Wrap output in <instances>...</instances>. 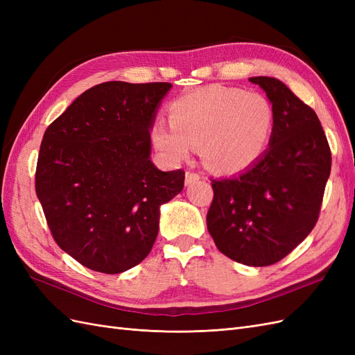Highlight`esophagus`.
Wrapping results in <instances>:
<instances>
[{
	"mask_svg": "<svg viewBox=\"0 0 355 355\" xmlns=\"http://www.w3.org/2000/svg\"><path fill=\"white\" fill-rule=\"evenodd\" d=\"M198 180H200V175L192 173V171H187V175H185V185L187 187L196 184V182H198Z\"/></svg>",
	"mask_w": 355,
	"mask_h": 355,
	"instance_id": "1",
	"label": "esophagus"
}]
</instances>
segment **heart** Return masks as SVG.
<instances>
[{
	"instance_id": "b5f03b06",
	"label": "heart",
	"mask_w": 355,
	"mask_h": 355,
	"mask_svg": "<svg viewBox=\"0 0 355 355\" xmlns=\"http://www.w3.org/2000/svg\"><path fill=\"white\" fill-rule=\"evenodd\" d=\"M168 123L151 128L154 146L178 163L200 146L204 163L219 173H239L259 159L270 144L274 110L265 96L225 85L180 96L168 106Z\"/></svg>"
}]
</instances>
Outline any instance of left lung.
<instances>
[{"instance_id": "8db88e82", "label": "left lung", "mask_w": 355, "mask_h": 355, "mask_svg": "<svg viewBox=\"0 0 355 355\" xmlns=\"http://www.w3.org/2000/svg\"><path fill=\"white\" fill-rule=\"evenodd\" d=\"M274 110L266 153L241 173L213 179L207 230L218 249L249 266L282 261L318 220L331 154L313 108L284 83L253 77Z\"/></svg>"}]
</instances>
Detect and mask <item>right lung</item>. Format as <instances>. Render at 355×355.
Returning a JSON list of instances; mask_svg holds the SVG:
<instances>
[{
  "instance_id": "add662e5",
  "label": "right lung",
  "mask_w": 355,
  "mask_h": 355,
  "mask_svg": "<svg viewBox=\"0 0 355 355\" xmlns=\"http://www.w3.org/2000/svg\"><path fill=\"white\" fill-rule=\"evenodd\" d=\"M170 83L108 81L75 99L42 137L37 197L53 239L81 265L120 274L151 252L161 204L185 171L149 158L151 128Z\"/></svg>"
}]
</instances>
